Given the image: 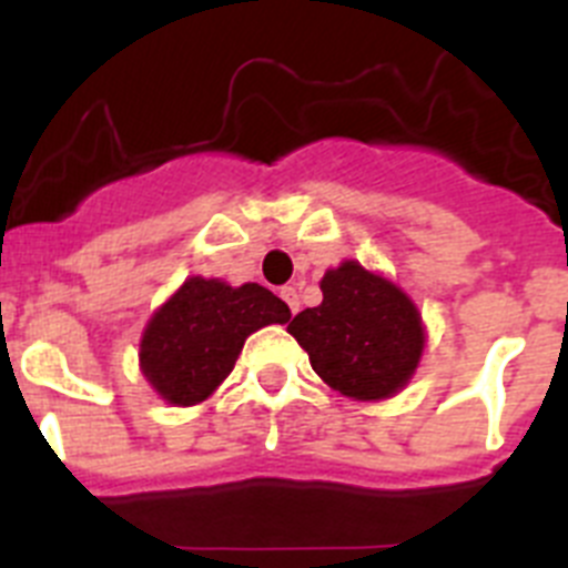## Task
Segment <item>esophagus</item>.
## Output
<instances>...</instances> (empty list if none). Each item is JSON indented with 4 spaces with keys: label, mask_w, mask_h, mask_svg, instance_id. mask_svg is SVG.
Returning a JSON list of instances; mask_svg holds the SVG:
<instances>
[{
    "label": "esophagus",
    "mask_w": 568,
    "mask_h": 568,
    "mask_svg": "<svg viewBox=\"0 0 568 568\" xmlns=\"http://www.w3.org/2000/svg\"><path fill=\"white\" fill-rule=\"evenodd\" d=\"M281 298L287 301V307L293 310V313H298V307H301L298 290H295V287H281Z\"/></svg>",
    "instance_id": "esophagus-1"
}]
</instances>
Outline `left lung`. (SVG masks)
<instances>
[{
	"label": "left lung",
	"mask_w": 568,
	"mask_h": 568,
	"mask_svg": "<svg viewBox=\"0 0 568 568\" xmlns=\"http://www.w3.org/2000/svg\"><path fill=\"white\" fill-rule=\"evenodd\" d=\"M324 301L290 321L318 378L353 400L398 395L420 364L426 327L415 301L358 261L346 258L321 278Z\"/></svg>",
	"instance_id": "obj_1"
}]
</instances>
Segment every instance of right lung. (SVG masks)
Returning a JSON list of instances; mask_svg holds the SVG:
<instances>
[{
  "label": "right lung",
  "instance_id": "obj_1",
  "mask_svg": "<svg viewBox=\"0 0 568 568\" xmlns=\"http://www.w3.org/2000/svg\"><path fill=\"white\" fill-rule=\"evenodd\" d=\"M287 321V304L261 284L230 287L222 278L190 275L150 315L139 341V369L162 400L195 406L233 373L255 329Z\"/></svg>",
  "mask_w": 568,
  "mask_h": 568
}]
</instances>
